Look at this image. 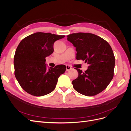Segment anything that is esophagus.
<instances>
[{
	"instance_id": "34e87169",
	"label": "esophagus",
	"mask_w": 131,
	"mask_h": 131,
	"mask_svg": "<svg viewBox=\"0 0 131 131\" xmlns=\"http://www.w3.org/2000/svg\"><path fill=\"white\" fill-rule=\"evenodd\" d=\"M72 69V68L71 67H70V66H68V65L66 66V70L67 71H68L69 70H71Z\"/></svg>"
}]
</instances>
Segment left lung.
Listing matches in <instances>:
<instances>
[{"instance_id":"1","label":"left lung","mask_w":131,"mask_h":131,"mask_svg":"<svg viewBox=\"0 0 131 131\" xmlns=\"http://www.w3.org/2000/svg\"><path fill=\"white\" fill-rule=\"evenodd\" d=\"M67 40L76 47L77 59L89 65L82 72L78 68V77L72 81L74 89L86 96H93L104 90L114 77L115 59L109 43L89 33H73Z\"/></svg>"}]
</instances>
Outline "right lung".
<instances>
[{"label": "right lung", "instance_id": "1", "mask_svg": "<svg viewBox=\"0 0 131 131\" xmlns=\"http://www.w3.org/2000/svg\"><path fill=\"white\" fill-rule=\"evenodd\" d=\"M64 35L37 32L19 42L14 59L15 75L21 88L32 96H42L54 90L64 64L47 69L45 58L53 52L54 42Z\"/></svg>", "mask_w": 131, "mask_h": 131}]
</instances>
